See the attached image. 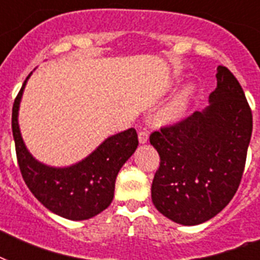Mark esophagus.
Returning <instances> with one entry per match:
<instances>
[{"label": "esophagus", "mask_w": 260, "mask_h": 260, "mask_svg": "<svg viewBox=\"0 0 260 260\" xmlns=\"http://www.w3.org/2000/svg\"><path fill=\"white\" fill-rule=\"evenodd\" d=\"M139 142H140V144H146L148 142V132H146V131L139 132Z\"/></svg>", "instance_id": "1"}]
</instances>
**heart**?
Listing matches in <instances>:
<instances>
[{"label": "heart", "instance_id": "heart-1", "mask_svg": "<svg viewBox=\"0 0 260 260\" xmlns=\"http://www.w3.org/2000/svg\"><path fill=\"white\" fill-rule=\"evenodd\" d=\"M191 94H193V85L183 87L175 97L171 98L170 101L159 110V120L165 124H173V122L179 121L187 110Z\"/></svg>", "mask_w": 260, "mask_h": 260}]
</instances>
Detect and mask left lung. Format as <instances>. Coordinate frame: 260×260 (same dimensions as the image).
<instances>
[{
    "instance_id": "left-lung-1",
    "label": "left lung",
    "mask_w": 260,
    "mask_h": 260,
    "mask_svg": "<svg viewBox=\"0 0 260 260\" xmlns=\"http://www.w3.org/2000/svg\"><path fill=\"white\" fill-rule=\"evenodd\" d=\"M209 106L150 136L160 166L151 197L171 221L198 225L218 214L234 198L243 177L252 134V113L240 83L217 67Z\"/></svg>"
}]
</instances>
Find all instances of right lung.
<instances>
[{
    "instance_id": "1",
    "label": "right lung",
    "mask_w": 260,
    "mask_h": 260,
    "mask_svg": "<svg viewBox=\"0 0 260 260\" xmlns=\"http://www.w3.org/2000/svg\"><path fill=\"white\" fill-rule=\"evenodd\" d=\"M30 73L14 100L12 110L16 154L21 175L35 197L52 213L73 221L87 220L110 205L116 178L139 146L134 128L106 138L79 162L54 167L39 162L26 148L18 125V110Z\"/></svg>"
}]
</instances>
